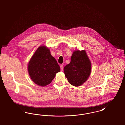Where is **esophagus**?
<instances>
[{"mask_svg":"<svg viewBox=\"0 0 125 125\" xmlns=\"http://www.w3.org/2000/svg\"><path fill=\"white\" fill-rule=\"evenodd\" d=\"M60 68H61V71H63V65L62 64L60 65Z\"/></svg>","mask_w":125,"mask_h":125,"instance_id":"obj_1","label":"esophagus"}]
</instances>
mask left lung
<instances>
[{
	"label": "left lung",
	"mask_w": 125,
	"mask_h": 125,
	"mask_svg": "<svg viewBox=\"0 0 125 125\" xmlns=\"http://www.w3.org/2000/svg\"><path fill=\"white\" fill-rule=\"evenodd\" d=\"M63 69L65 76L71 85L79 86L86 81L91 74L92 64L85 51H74L71 62Z\"/></svg>",
	"instance_id": "left-lung-1"
}]
</instances>
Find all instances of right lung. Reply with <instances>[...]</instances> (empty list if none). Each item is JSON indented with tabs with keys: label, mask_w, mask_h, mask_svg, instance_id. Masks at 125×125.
<instances>
[{
	"label": "right lung",
	"mask_w": 125,
	"mask_h": 125,
	"mask_svg": "<svg viewBox=\"0 0 125 125\" xmlns=\"http://www.w3.org/2000/svg\"><path fill=\"white\" fill-rule=\"evenodd\" d=\"M28 71L31 79L39 86H45L49 84L60 67L45 46L38 48L29 62Z\"/></svg>",
	"instance_id": "1"
}]
</instances>
